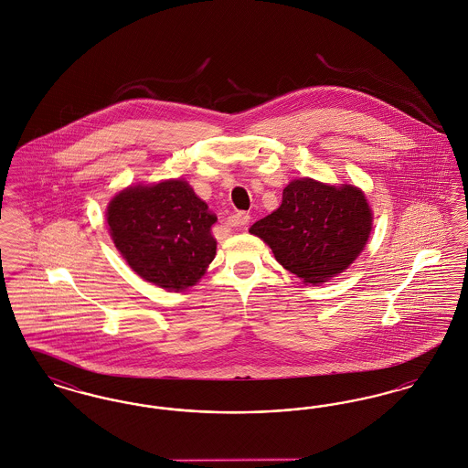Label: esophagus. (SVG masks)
I'll list each match as a JSON object with an SVG mask.
<instances>
[{
    "label": "esophagus",
    "instance_id": "34e87169",
    "mask_svg": "<svg viewBox=\"0 0 468 468\" xmlns=\"http://www.w3.org/2000/svg\"><path fill=\"white\" fill-rule=\"evenodd\" d=\"M249 221H250V216L247 212H237V214L228 218V224L231 228H244V226L249 224Z\"/></svg>",
    "mask_w": 468,
    "mask_h": 468
}]
</instances>
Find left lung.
I'll return each mask as SVG.
<instances>
[{
  "instance_id": "left-lung-1",
  "label": "left lung",
  "mask_w": 468,
  "mask_h": 468,
  "mask_svg": "<svg viewBox=\"0 0 468 468\" xmlns=\"http://www.w3.org/2000/svg\"><path fill=\"white\" fill-rule=\"evenodd\" d=\"M372 210L356 186L294 178L282 203L249 233L270 245L275 260L305 284H323L349 267L372 231Z\"/></svg>"
}]
</instances>
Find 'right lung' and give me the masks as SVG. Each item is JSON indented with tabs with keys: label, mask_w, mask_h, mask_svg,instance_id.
I'll return each instance as SVG.
<instances>
[{
	"label": "right lung",
	"mask_w": 468,
	"mask_h": 468,
	"mask_svg": "<svg viewBox=\"0 0 468 468\" xmlns=\"http://www.w3.org/2000/svg\"><path fill=\"white\" fill-rule=\"evenodd\" d=\"M208 205L182 180L130 186L112 198V240L144 281L168 291L195 286L216 258Z\"/></svg>",
	"instance_id": "add662e5"
}]
</instances>
